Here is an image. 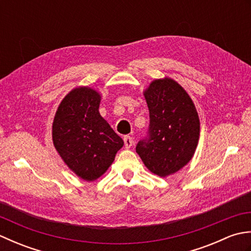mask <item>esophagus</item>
<instances>
[{"label":"esophagus","instance_id":"obj_1","mask_svg":"<svg viewBox=\"0 0 251 251\" xmlns=\"http://www.w3.org/2000/svg\"><path fill=\"white\" fill-rule=\"evenodd\" d=\"M132 143H134V140H132V138L130 136L124 137V145L126 149H129L132 146Z\"/></svg>","mask_w":251,"mask_h":251}]
</instances>
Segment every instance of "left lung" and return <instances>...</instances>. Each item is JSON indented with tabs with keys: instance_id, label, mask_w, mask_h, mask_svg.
<instances>
[{
	"instance_id": "1",
	"label": "left lung",
	"mask_w": 251,
	"mask_h": 251,
	"mask_svg": "<svg viewBox=\"0 0 251 251\" xmlns=\"http://www.w3.org/2000/svg\"><path fill=\"white\" fill-rule=\"evenodd\" d=\"M150 125L136 152L148 169L161 177L188 164L200 138V119L193 101L172 78L153 81L145 92Z\"/></svg>"
}]
</instances>
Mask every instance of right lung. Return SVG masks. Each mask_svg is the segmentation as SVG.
Masks as SVG:
<instances>
[{
  "mask_svg": "<svg viewBox=\"0 0 251 251\" xmlns=\"http://www.w3.org/2000/svg\"><path fill=\"white\" fill-rule=\"evenodd\" d=\"M101 97L89 87L69 93L52 123V141L68 167L78 177L94 181L113 163L124 145L99 113Z\"/></svg>",
  "mask_w": 251,
  "mask_h": 251,
  "instance_id": "add662e5",
  "label": "right lung"
}]
</instances>
